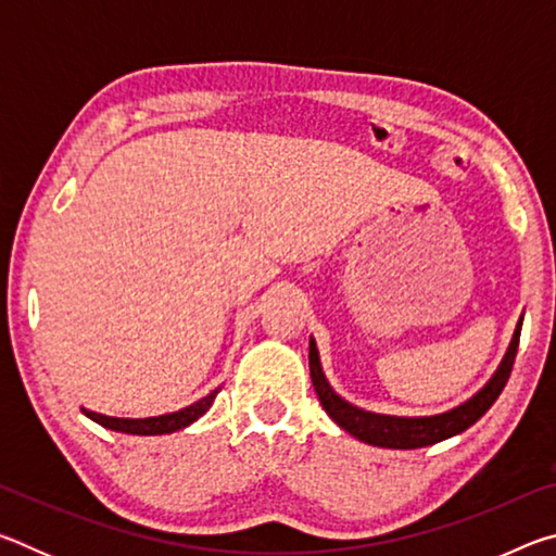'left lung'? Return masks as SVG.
Returning <instances> with one entry per match:
<instances>
[{
    "label": "left lung",
    "instance_id": "1",
    "mask_svg": "<svg viewBox=\"0 0 556 556\" xmlns=\"http://www.w3.org/2000/svg\"><path fill=\"white\" fill-rule=\"evenodd\" d=\"M520 331H522V316L520 321H517L513 341L507 345V353L501 361V365H497V370L493 372V378L464 404H458V407L448 412L431 414V417H394V414H375V412L355 407L351 402H345L341 394H336V390L326 380L314 338L308 341V370H312V382L316 388L321 407L338 427L348 431V434L355 437L357 441H365V444L380 446V448H400V451L421 448V446L439 444V441L460 434V431H466L470 425H476V421L493 407V402L501 397L505 382L513 372L517 345H520Z\"/></svg>",
    "mask_w": 556,
    "mask_h": 556
}]
</instances>
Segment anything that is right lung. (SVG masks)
I'll list each match as a JSON object with an SVG mask.
<instances>
[{
    "label": "right lung",
    "mask_w": 556,
    "mask_h": 556,
    "mask_svg": "<svg viewBox=\"0 0 556 556\" xmlns=\"http://www.w3.org/2000/svg\"><path fill=\"white\" fill-rule=\"evenodd\" d=\"M220 392V388H215L211 394H205L203 400L188 404V407L178 409V412H168V414H159V417H144V419H125V417H108V414L100 412H90L86 407H80L83 414L88 419L98 421L100 427L112 429V431H122V434H137V437H156V434H174L178 429H186L188 425H193L195 419L203 417L205 412L211 409V404L215 400V394Z\"/></svg>",
    "instance_id": "add662e5"
}]
</instances>
